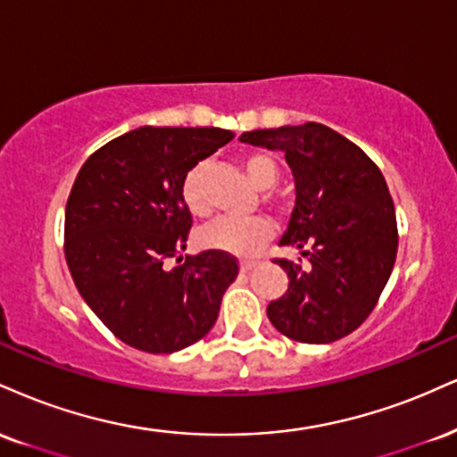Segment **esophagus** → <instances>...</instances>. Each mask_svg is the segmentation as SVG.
Returning <instances> with one entry per match:
<instances>
[{
    "label": "esophagus",
    "mask_w": 457,
    "mask_h": 457,
    "mask_svg": "<svg viewBox=\"0 0 457 457\" xmlns=\"http://www.w3.org/2000/svg\"><path fill=\"white\" fill-rule=\"evenodd\" d=\"M253 268H255V263L253 262H240V272H251Z\"/></svg>",
    "instance_id": "esophagus-1"
}]
</instances>
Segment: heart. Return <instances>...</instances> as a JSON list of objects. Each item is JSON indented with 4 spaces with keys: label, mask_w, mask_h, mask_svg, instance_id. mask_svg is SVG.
<instances>
[{
    "label": "heart",
    "mask_w": 457,
    "mask_h": 457,
    "mask_svg": "<svg viewBox=\"0 0 457 457\" xmlns=\"http://www.w3.org/2000/svg\"><path fill=\"white\" fill-rule=\"evenodd\" d=\"M245 170L249 179L255 183V187L263 189V202L277 208L283 206L281 197L272 194L274 185H277L278 176H281V168H278L277 159L266 155V153H249L245 157ZM204 163H197L185 174L183 185H180V197L187 211L195 217H204L211 211V202H208V194L204 187ZM274 225L270 219L266 217H253V219H234V217H221L211 225L202 229L200 245L211 251H223L232 253L238 257H249L260 246H263L272 238Z\"/></svg>",
    "instance_id": "heart-1"
}]
</instances>
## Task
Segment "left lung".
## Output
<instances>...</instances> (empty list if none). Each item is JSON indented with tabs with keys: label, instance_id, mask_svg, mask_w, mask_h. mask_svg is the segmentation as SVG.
Segmentation results:
<instances>
[{
	"label": "left lung",
	"instance_id": "left-lung-1",
	"mask_svg": "<svg viewBox=\"0 0 457 457\" xmlns=\"http://www.w3.org/2000/svg\"><path fill=\"white\" fill-rule=\"evenodd\" d=\"M240 140L283 151L295 206L281 246L306 263L274 260L289 287L268 304V319L291 340L326 345L366 321L398 251L394 200L381 170L353 142L321 123L245 131Z\"/></svg>",
	"mask_w": 457,
	"mask_h": 457
}]
</instances>
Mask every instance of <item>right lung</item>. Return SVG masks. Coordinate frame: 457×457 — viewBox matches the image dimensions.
I'll list each match as a JSON object with an SVG mask.
<instances>
[{"instance_id":"add662e5","label":"right lung","mask_w":457,"mask_h":457,"mask_svg":"<svg viewBox=\"0 0 457 457\" xmlns=\"http://www.w3.org/2000/svg\"><path fill=\"white\" fill-rule=\"evenodd\" d=\"M232 138L219 128H138L97 148L71 185L65 262L82 300L129 347L174 353L217 321L238 260L180 255L194 223L180 185Z\"/></svg>"}]
</instances>
